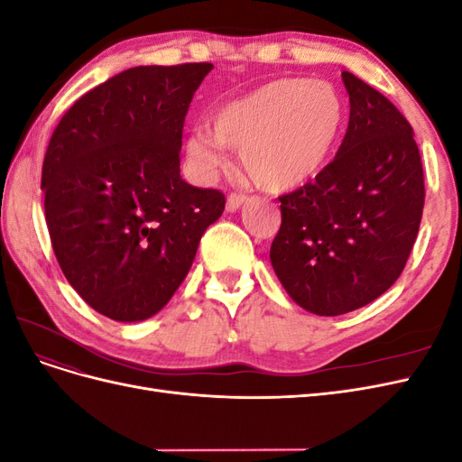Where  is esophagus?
Masks as SVG:
<instances>
[{
	"label": "esophagus",
	"mask_w": 462,
	"mask_h": 462,
	"mask_svg": "<svg viewBox=\"0 0 462 462\" xmlns=\"http://www.w3.org/2000/svg\"><path fill=\"white\" fill-rule=\"evenodd\" d=\"M245 194H229L227 197V212H236L245 204Z\"/></svg>",
	"instance_id": "34e87169"
}]
</instances>
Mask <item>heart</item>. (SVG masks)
I'll return each mask as SVG.
<instances>
[{"instance_id":"1","label":"heart","mask_w":462,"mask_h":462,"mask_svg":"<svg viewBox=\"0 0 462 462\" xmlns=\"http://www.w3.org/2000/svg\"><path fill=\"white\" fill-rule=\"evenodd\" d=\"M346 121V106L329 82L272 80L217 107L212 129H194L187 156L212 177L227 163V148L241 150V163L263 190L302 187L324 170Z\"/></svg>"}]
</instances>
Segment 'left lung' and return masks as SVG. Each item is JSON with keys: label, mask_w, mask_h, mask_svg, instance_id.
I'll list each match as a JSON object with an SVG mask.
<instances>
[{"label": "left lung", "mask_w": 462, "mask_h": 462, "mask_svg": "<svg viewBox=\"0 0 462 462\" xmlns=\"http://www.w3.org/2000/svg\"><path fill=\"white\" fill-rule=\"evenodd\" d=\"M351 117L337 156L285 194L270 260L287 295L318 316L382 297L409 260L424 209V171L411 123L383 94L341 73Z\"/></svg>", "instance_id": "obj_1"}]
</instances>
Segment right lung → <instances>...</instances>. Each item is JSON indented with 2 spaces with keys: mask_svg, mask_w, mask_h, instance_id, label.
Masks as SVG:
<instances>
[{
  "mask_svg": "<svg viewBox=\"0 0 462 462\" xmlns=\"http://www.w3.org/2000/svg\"><path fill=\"white\" fill-rule=\"evenodd\" d=\"M212 69H127L77 100L51 134L42 190L53 253L106 318L158 314L226 208L219 190L180 177L187 111Z\"/></svg>",
  "mask_w": 462,
  "mask_h": 462,
  "instance_id": "obj_1",
  "label": "right lung"
}]
</instances>
